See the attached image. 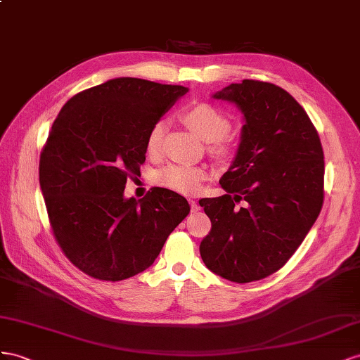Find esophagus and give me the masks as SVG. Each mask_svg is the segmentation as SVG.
I'll use <instances>...</instances> for the list:
<instances>
[{
	"label": "esophagus",
	"instance_id": "1",
	"mask_svg": "<svg viewBox=\"0 0 360 360\" xmlns=\"http://www.w3.org/2000/svg\"><path fill=\"white\" fill-rule=\"evenodd\" d=\"M190 207H191V211L193 212H198L199 210H200V205H199V202L198 200H190Z\"/></svg>",
	"mask_w": 360,
	"mask_h": 360
}]
</instances>
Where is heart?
Segmentation results:
<instances>
[{
    "label": "heart",
    "instance_id": "obj_1",
    "mask_svg": "<svg viewBox=\"0 0 360 360\" xmlns=\"http://www.w3.org/2000/svg\"><path fill=\"white\" fill-rule=\"evenodd\" d=\"M179 116L202 140L212 141L210 149L215 155L224 157L229 152V143L223 136L229 131L231 122L220 110L208 102H196L184 108ZM164 134H166L164 122L153 123L146 137V152L149 155L155 157L161 152ZM205 178H207V172L203 169L182 166V164H173L162 169L157 176L161 186L182 194L196 193Z\"/></svg>",
    "mask_w": 360,
    "mask_h": 360
}]
</instances>
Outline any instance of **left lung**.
Returning <instances> with one entry per match:
<instances>
[{"mask_svg":"<svg viewBox=\"0 0 360 360\" xmlns=\"http://www.w3.org/2000/svg\"><path fill=\"white\" fill-rule=\"evenodd\" d=\"M214 98L237 104L245 123L220 179L226 194L199 200L211 220L199 250L212 273L248 283L281 270L311 231L324 200V153L304 108L282 87L243 79Z\"/></svg>","mask_w":360,"mask_h":360,"instance_id":"8db88e82","label":"left lung"}]
</instances>
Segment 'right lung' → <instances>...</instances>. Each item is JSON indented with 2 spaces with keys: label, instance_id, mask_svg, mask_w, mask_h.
<instances>
[{
  "label": "right lung",
  "instance_id": "obj_1",
  "mask_svg": "<svg viewBox=\"0 0 360 360\" xmlns=\"http://www.w3.org/2000/svg\"><path fill=\"white\" fill-rule=\"evenodd\" d=\"M188 89L115 78L72 96L40 152L39 182L51 229L66 258L94 279L119 282L153 264L187 217L186 198L153 187L123 198L146 160V137Z\"/></svg>",
  "mask_w": 360,
  "mask_h": 360
}]
</instances>
